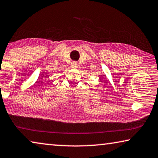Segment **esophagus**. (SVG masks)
Instances as JSON below:
<instances>
[{
    "label": "esophagus",
    "mask_w": 158,
    "mask_h": 158,
    "mask_svg": "<svg viewBox=\"0 0 158 158\" xmlns=\"http://www.w3.org/2000/svg\"><path fill=\"white\" fill-rule=\"evenodd\" d=\"M71 66L72 68H77V66H78V64H77V62H72L71 63Z\"/></svg>",
    "instance_id": "esophagus-1"
}]
</instances>
